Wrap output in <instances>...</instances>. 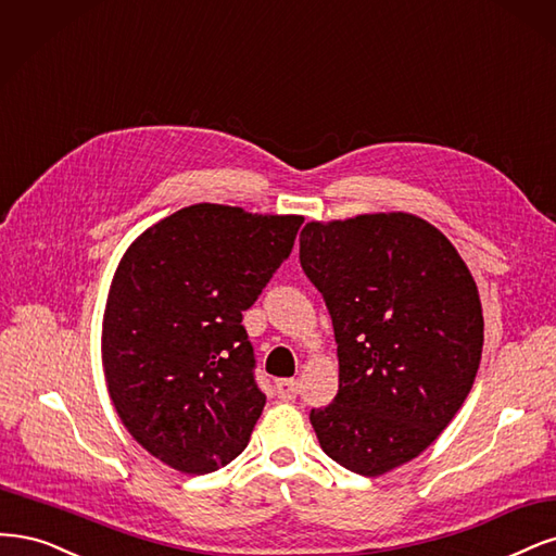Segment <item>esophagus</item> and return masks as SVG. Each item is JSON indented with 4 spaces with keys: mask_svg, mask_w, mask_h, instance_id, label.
<instances>
[{
    "mask_svg": "<svg viewBox=\"0 0 556 556\" xmlns=\"http://www.w3.org/2000/svg\"><path fill=\"white\" fill-rule=\"evenodd\" d=\"M275 390L279 400L289 402V400H295V395L300 392V383L295 379H281L275 383Z\"/></svg>",
    "mask_w": 556,
    "mask_h": 556,
    "instance_id": "esophagus-1",
    "label": "esophagus"
}]
</instances>
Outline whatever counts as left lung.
I'll return each mask as SVG.
<instances>
[{
	"mask_svg": "<svg viewBox=\"0 0 556 556\" xmlns=\"http://www.w3.org/2000/svg\"><path fill=\"white\" fill-rule=\"evenodd\" d=\"M304 275L332 318L339 390L312 408L320 447L367 478L418 457L471 392L482 353L478 286L453 242L408 212L309 222Z\"/></svg>",
	"mask_w": 556,
	"mask_h": 556,
	"instance_id": "obj_1",
	"label": "left lung"
}]
</instances>
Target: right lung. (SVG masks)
Wrapping results in <instances>:
<instances>
[{
  "instance_id": "right-lung-1",
  "label": "right lung",
  "mask_w": 556,
  "mask_h": 556,
  "mask_svg": "<svg viewBox=\"0 0 556 556\" xmlns=\"http://www.w3.org/2000/svg\"><path fill=\"white\" fill-rule=\"evenodd\" d=\"M302 222L199 203L124 252L103 312L105 386L129 434L168 467L203 476L247 447L265 395L242 312L289 258Z\"/></svg>"
}]
</instances>
